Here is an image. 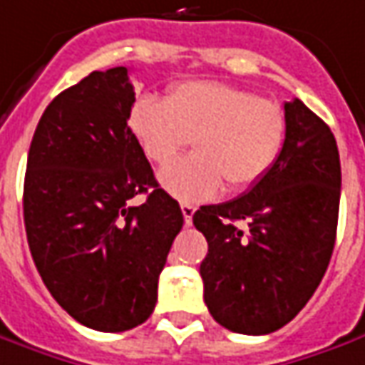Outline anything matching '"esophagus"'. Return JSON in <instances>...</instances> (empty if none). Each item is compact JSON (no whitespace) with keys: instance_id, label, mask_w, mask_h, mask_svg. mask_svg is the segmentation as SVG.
Here are the masks:
<instances>
[{"instance_id":"1","label":"esophagus","mask_w":365,"mask_h":365,"mask_svg":"<svg viewBox=\"0 0 365 365\" xmlns=\"http://www.w3.org/2000/svg\"><path fill=\"white\" fill-rule=\"evenodd\" d=\"M193 212H195V207H193L192 203H182V214H183V222H185V225H192Z\"/></svg>"}]
</instances>
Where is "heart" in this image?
Returning <instances> with one entry per match:
<instances>
[{
    "instance_id": "b5f03b06",
    "label": "heart",
    "mask_w": 365,
    "mask_h": 365,
    "mask_svg": "<svg viewBox=\"0 0 365 365\" xmlns=\"http://www.w3.org/2000/svg\"><path fill=\"white\" fill-rule=\"evenodd\" d=\"M145 158L165 165L194 140L196 153L163 168L160 183L182 202L212 200L227 183L245 192L262 182L286 145V110L220 81H185L165 99L140 96L128 113Z\"/></svg>"
}]
</instances>
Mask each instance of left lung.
Instances as JSON below:
<instances>
[{
  "label": "left lung",
  "instance_id": "8db88e82",
  "mask_svg": "<svg viewBox=\"0 0 365 365\" xmlns=\"http://www.w3.org/2000/svg\"><path fill=\"white\" fill-rule=\"evenodd\" d=\"M284 110L286 145L266 178L244 195L193 214L207 240L200 266L205 306L220 326L245 336L272 334L296 318L336 244L341 187L336 138L299 99Z\"/></svg>",
  "mask_w": 365,
  "mask_h": 365
}]
</instances>
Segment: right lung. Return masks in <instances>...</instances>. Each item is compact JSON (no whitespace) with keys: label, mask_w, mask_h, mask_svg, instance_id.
Returning <instances> with one entry per match:
<instances>
[{"label":"right lung","mask_w":365,"mask_h":365,"mask_svg":"<svg viewBox=\"0 0 365 365\" xmlns=\"http://www.w3.org/2000/svg\"><path fill=\"white\" fill-rule=\"evenodd\" d=\"M130 69L91 71L43 111L27 153L24 222L37 272L59 306L98 331L150 318L183 225L128 125ZM148 192L146 202L129 200Z\"/></svg>","instance_id":"add662e5"}]
</instances>
